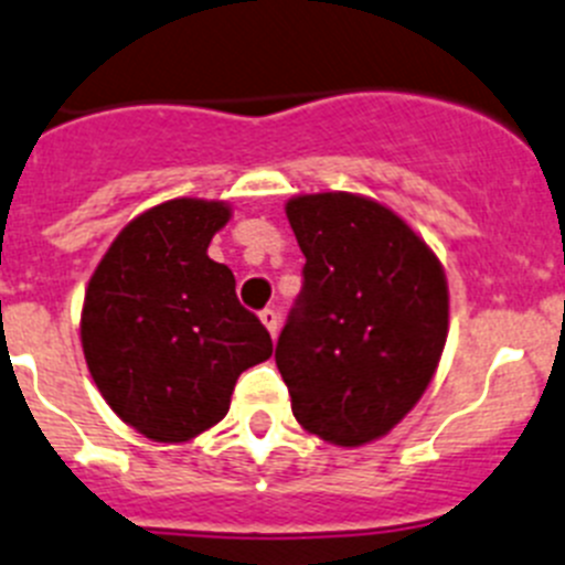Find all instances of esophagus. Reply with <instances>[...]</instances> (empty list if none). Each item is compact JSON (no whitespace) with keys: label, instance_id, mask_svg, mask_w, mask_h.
<instances>
[{"label":"esophagus","instance_id":"1","mask_svg":"<svg viewBox=\"0 0 565 565\" xmlns=\"http://www.w3.org/2000/svg\"><path fill=\"white\" fill-rule=\"evenodd\" d=\"M258 318H262V323L267 326L270 337L278 334V312H276V309H262V312H258Z\"/></svg>","mask_w":565,"mask_h":565}]
</instances>
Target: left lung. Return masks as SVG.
I'll use <instances>...</instances> for the list:
<instances>
[{"label":"left lung","mask_w":565,"mask_h":565,"mask_svg":"<svg viewBox=\"0 0 565 565\" xmlns=\"http://www.w3.org/2000/svg\"><path fill=\"white\" fill-rule=\"evenodd\" d=\"M287 220L307 256L276 365L303 429L337 446L387 435L418 404L449 334V287L395 211L348 192L298 194Z\"/></svg>","instance_id":"obj_1"}]
</instances>
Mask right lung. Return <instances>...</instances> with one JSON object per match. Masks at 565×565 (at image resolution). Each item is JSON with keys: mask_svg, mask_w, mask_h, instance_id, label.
I'll return each instance as SVG.
<instances>
[{"mask_svg": "<svg viewBox=\"0 0 565 565\" xmlns=\"http://www.w3.org/2000/svg\"><path fill=\"white\" fill-rule=\"evenodd\" d=\"M231 220L220 200L178 198L130 220L88 281L81 340L108 407L158 443H183L225 418L242 371L273 340L209 258Z\"/></svg>", "mask_w": 565, "mask_h": 565, "instance_id": "obj_1", "label": "right lung"}]
</instances>
